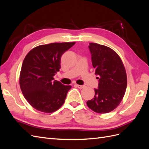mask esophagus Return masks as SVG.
Instances as JSON below:
<instances>
[{
  "instance_id": "esophagus-1",
  "label": "esophagus",
  "mask_w": 149,
  "mask_h": 149,
  "mask_svg": "<svg viewBox=\"0 0 149 149\" xmlns=\"http://www.w3.org/2000/svg\"><path fill=\"white\" fill-rule=\"evenodd\" d=\"M76 86H77L79 89H83L85 87L84 86H83V85H79V84H76Z\"/></svg>"
}]
</instances>
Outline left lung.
I'll return each instance as SVG.
<instances>
[{
  "instance_id": "1",
  "label": "left lung",
  "mask_w": 149,
  "mask_h": 149,
  "mask_svg": "<svg viewBox=\"0 0 149 149\" xmlns=\"http://www.w3.org/2000/svg\"><path fill=\"white\" fill-rule=\"evenodd\" d=\"M89 48L100 82L87 106L97 113H108L115 109L124 97L127 83L125 67L118 54L111 48L95 43H90Z\"/></svg>"
}]
</instances>
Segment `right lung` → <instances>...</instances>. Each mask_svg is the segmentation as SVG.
Listing matches in <instances>:
<instances>
[{"mask_svg": "<svg viewBox=\"0 0 149 149\" xmlns=\"http://www.w3.org/2000/svg\"><path fill=\"white\" fill-rule=\"evenodd\" d=\"M75 42L53 43L31 49L24 58L19 83L30 106L43 112L52 113L63 104L70 85L54 80L61 68V56Z\"/></svg>", "mask_w": 149, "mask_h": 149, "instance_id": "right-lung-1", "label": "right lung"}]
</instances>
